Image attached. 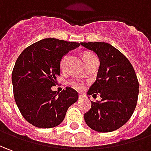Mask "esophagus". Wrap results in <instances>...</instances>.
I'll use <instances>...</instances> for the list:
<instances>
[{
  "label": "esophagus",
  "mask_w": 151,
  "mask_h": 151,
  "mask_svg": "<svg viewBox=\"0 0 151 151\" xmlns=\"http://www.w3.org/2000/svg\"><path fill=\"white\" fill-rule=\"evenodd\" d=\"M83 97H84V95H83V94H81V93H80V94H79V99H82Z\"/></svg>",
  "instance_id": "1"
}]
</instances>
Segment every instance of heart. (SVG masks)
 <instances>
[{"label": "heart", "instance_id": "b5f03b06", "mask_svg": "<svg viewBox=\"0 0 151 151\" xmlns=\"http://www.w3.org/2000/svg\"><path fill=\"white\" fill-rule=\"evenodd\" d=\"M92 56H93V54L90 53V52H86V53L83 54V60H84V62H86L89 58H91ZM67 59V56H65V57H63L62 59V61H61V63H60V66H61V68H63V66H64V64H65V60ZM71 86H73L75 89H81L83 88V85H82V83L81 81H71Z\"/></svg>", "mask_w": 151, "mask_h": 151}]
</instances>
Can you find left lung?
Instances as JSON below:
<instances>
[{"mask_svg": "<svg viewBox=\"0 0 151 151\" xmlns=\"http://www.w3.org/2000/svg\"><path fill=\"white\" fill-rule=\"evenodd\" d=\"M99 59L96 81L88 95L100 93V101H91L85 113L86 124L99 132L120 128L132 117L137 106L139 83L132 64L120 51L105 42H81Z\"/></svg>", "mask_w": 151, "mask_h": 151, "instance_id": "8db88e82", "label": "left lung"}]
</instances>
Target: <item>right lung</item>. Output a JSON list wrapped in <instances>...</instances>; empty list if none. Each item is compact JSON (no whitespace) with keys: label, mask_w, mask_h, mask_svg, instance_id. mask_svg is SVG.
<instances>
[{"label":"right lung","mask_w":151,"mask_h":151,"mask_svg":"<svg viewBox=\"0 0 151 151\" xmlns=\"http://www.w3.org/2000/svg\"><path fill=\"white\" fill-rule=\"evenodd\" d=\"M80 45L43 38L19 56L11 78L14 97L22 116L30 124L39 128L57 127L64 120L68 108L77 101L78 93L72 88L57 93L52 87L61 73L62 58Z\"/></svg>","instance_id":"obj_1"}]
</instances>
